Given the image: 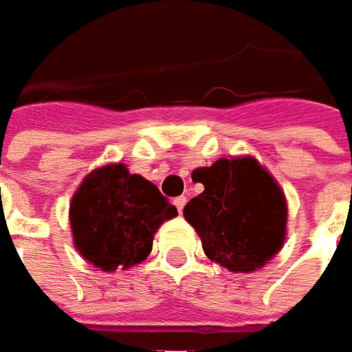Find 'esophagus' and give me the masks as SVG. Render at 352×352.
<instances>
[{
  "label": "esophagus",
  "mask_w": 352,
  "mask_h": 352,
  "mask_svg": "<svg viewBox=\"0 0 352 352\" xmlns=\"http://www.w3.org/2000/svg\"><path fill=\"white\" fill-rule=\"evenodd\" d=\"M173 204H175L177 212L181 214V212H183V208H185V204H187V199H185V197L181 195V197H175V199H173Z\"/></svg>",
  "instance_id": "34e87169"
}]
</instances>
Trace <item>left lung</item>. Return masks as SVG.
Instances as JSON below:
<instances>
[{"label": "left lung", "mask_w": 352, "mask_h": 352, "mask_svg": "<svg viewBox=\"0 0 352 352\" xmlns=\"http://www.w3.org/2000/svg\"><path fill=\"white\" fill-rule=\"evenodd\" d=\"M191 177L204 183V191L189 199L183 216L199 234L210 261L234 273H250L281 250L285 195L254 159H220Z\"/></svg>", "instance_id": "1"}]
</instances>
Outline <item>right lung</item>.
Wrapping results in <instances>:
<instances>
[{"mask_svg": "<svg viewBox=\"0 0 352 352\" xmlns=\"http://www.w3.org/2000/svg\"><path fill=\"white\" fill-rule=\"evenodd\" d=\"M177 208L144 177L116 163L91 171L71 199L75 248L102 271L130 269L153 250V236Z\"/></svg>", "mask_w": 352, "mask_h": 352, "instance_id": "obj_1", "label": "right lung"}]
</instances>
